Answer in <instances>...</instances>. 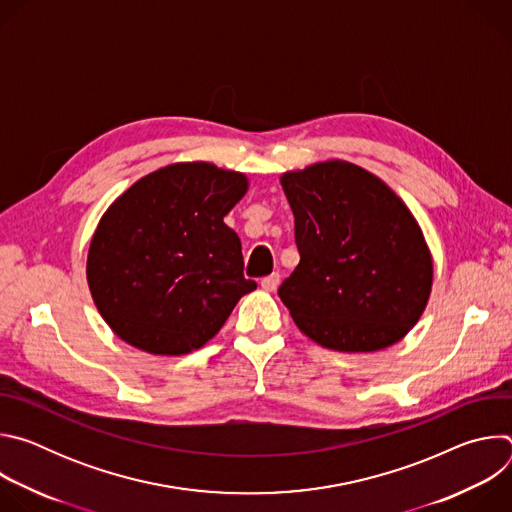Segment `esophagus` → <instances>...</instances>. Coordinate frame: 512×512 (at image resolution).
Wrapping results in <instances>:
<instances>
[{
  "instance_id": "obj_1",
  "label": "esophagus",
  "mask_w": 512,
  "mask_h": 512,
  "mask_svg": "<svg viewBox=\"0 0 512 512\" xmlns=\"http://www.w3.org/2000/svg\"><path fill=\"white\" fill-rule=\"evenodd\" d=\"M277 285H279V273H271V275H265V277L261 279V287H263L265 291H275Z\"/></svg>"
}]
</instances>
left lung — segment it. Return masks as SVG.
<instances>
[{"mask_svg": "<svg viewBox=\"0 0 512 512\" xmlns=\"http://www.w3.org/2000/svg\"><path fill=\"white\" fill-rule=\"evenodd\" d=\"M300 263L277 289L296 326L324 348L375 352L423 314L431 253L403 200L377 176L330 160L281 176Z\"/></svg>", "mask_w": 512, "mask_h": 512, "instance_id": "left-lung-1", "label": "left lung"}]
</instances>
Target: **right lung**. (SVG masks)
Wrapping results in <instances>:
<instances>
[{
    "label": "right lung",
    "mask_w": 512,
    "mask_h": 512,
    "mask_svg": "<svg viewBox=\"0 0 512 512\" xmlns=\"http://www.w3.org/2000/svg\"><path fill=\"white\" fill-rule=\"evenodd\" d=\"M247 178L206 162L137 180L103 214L87 259L97 310L127 344L178 356L204 346L257 283L223 218Z\"/></svg>",
    "instance_id": "1"
}]
</instances>
